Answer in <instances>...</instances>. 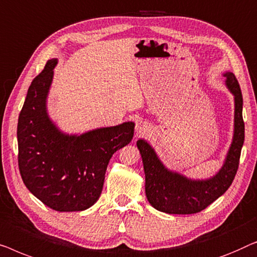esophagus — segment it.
Listing matches in <instances>:
<instances>
[{
    "label": "esophagus",
    "instance_id": "1",
    "mask_svg": "<svg viewBox=\"0 0 257 257\" xmlns=\"http://www.w3.org/2000/svg\"><path fill=\"white\" fill-rule=\"evenodd\" d=\"M135 132H136L137 135H146V134L150 132V127H149V124L147 123V122L139 121L136 123Z\"/></svg>",
    "mask_w": 257,
    "mask_h": 257
}]
</instances>
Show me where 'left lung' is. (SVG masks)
<instances>
[{
	"label": "left lung",
	"mask_w": 257,
	"mask_h": 257,
	"mask_svg": "<svg viewBox=\"0 0 257 257\" xmlns=\"http://www.w3.org/2000/svg\"><path fill=\"white\" fill-rule=\"evenodd\" d=\"M226 86L234 96V135L223 165L208 179H191L171 171L162 163L153 147L146 140L137 141L144 173L148 201L157 211L168 214H193L205 209L228 190L236 175L244 141L242 118V93L232 72L223 74Z\"/></svg>",
	"instance_id": "1"
}]
</instances>
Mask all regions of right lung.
Listing matches in <instances>:
<instances>
[{"label": "right lung", "instance_id": "add662e5", "mask_svg": "<svg viewBox=\"0 0 257 257\" xmlns=\"http://www.w3.org/2000/svg\"><path fill=\"white\" fill-rule=\"evenodd\" d=\"M57 59L32 80L22 108L17 141L23 183L43 204L58 212L87 209L99 199L109 160L130 143L134 122L68 135L53 123L46 100Z\"/></svg>", "mask_w": 257, "mask_h": 257}]
</instances>
